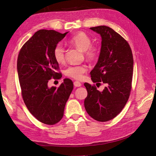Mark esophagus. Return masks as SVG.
Listing matches in <instances>:
<instances>
[{"label":"esophagus","instance_id":"1","mask_svg":"<svg viewBox=\"0 0 156 156\" xmlns=\"http://www.w3.org/2000/svg\"><path fill=\"white\" fill-rule=\"evenodd\" d=\"M73 84H74V86L76 87H81V83H80V82H79V81H75L74 83H73Z\"/></svg>","mask_w":156,"mask_h":156}]
</instances>
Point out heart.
Returning <instances> with one entry per match:
<instances>
[{"label": "heart", "instance_id": "heart-1", "mask_svg": "<svg viewBox=\"0 0 156 156\" xmlns=\"http://www.w3.org/2000/svg\"><path fill=\"white\" fill-rule=\"evenodd\" d=\"M92 41L90 37L84 32L80 31L73 35L68 41V44L82 51H84L85 55L88 59L93 60L98 55V49L94 46H90ZM53 55L55 61L58 64H63L65 61L64 49L61 44H58L53 49ZM87 71L86 65L72 66L68 67L65 70V75L67 77L80 80L83 77V75Z\"/></svg>", "mask_w": 156, "mask_h": 156}]
</instances>
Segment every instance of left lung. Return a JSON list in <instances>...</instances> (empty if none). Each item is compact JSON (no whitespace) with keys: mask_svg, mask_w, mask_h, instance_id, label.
I'll return each mask as SVG.
<instances>
[{"mask_svg":"<svg viewBox=\"0 0 156 156\" xmlns=\"http://www.w3.org/2000/svg\"><path fill=\"white\" fill-rule=\"evenodd\" d=\"M101 37L98 61L90 72L93 83L106 84L100 92L95 86L85 83L88 95L84 108L95 120L106 122L114 119L124 108L129 98L133 59L127 41L108 26L90 28ZM96 84V85H97Z\"/></svg>","mask_w":156,"mask_h":156,"instance_id":"1","label":"left lung"}]
</instances>
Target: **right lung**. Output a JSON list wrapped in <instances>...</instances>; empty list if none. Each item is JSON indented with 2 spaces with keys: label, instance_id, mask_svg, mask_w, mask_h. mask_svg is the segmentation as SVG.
Returning <instances> with one entry per match:
<instances>
[{
  "label": "right lung",
  "instance_id": "add662e5",
  "mask_svg": "<svg viewBox=\"0 0 156 156\" xmlns=\"http://www.w3.org/2000/svg\"><path fill=\"white\" fill-rule=\"evenodd\" d=\"M68 33L37 31L23 45L18 55V76L24 103L31 114L46 125H55L61 120L73 88L69 79H64L58 88L48 86L52 77H62L61 73L56 72L58 64L53 51Z\"/></svg>",
  "mask_w": 156,
  "mask_h": 156
}]
</instances>
